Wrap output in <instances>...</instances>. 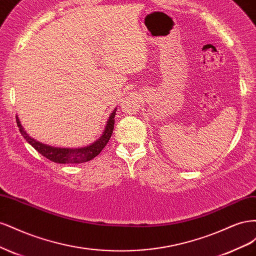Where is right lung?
Wrapping results in <instances>:
<instances>
[{"label": "right lung", "instance_id": "obj_1", "mask_svg": "<svg viewBox=\"0 0 256 256\" xmlns=\"http://www.w3.org/2000/svg\"><path fill=\"white\" fill-rule=\"evenodd\" d=\"M115 113L116 109L113 110V112L111 113L109 120L106 122V126L104 130V134L100 136L98 140L88 146L80 147V148H58V147H53L47 144H42L34 140L33 138H30L26 134V131L21 125L18 116H16V120L23 138H24L28 143L32 145L38 152L42 154L44 157L53 162H56V164H83V162L90 161L92 159H94L96 156H98L100 152L106 147V143L109 142L114 129Z\"/></svg>", "mask_w": 256, "mask_h": 256}]
</instances>
